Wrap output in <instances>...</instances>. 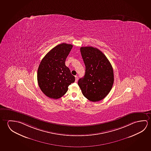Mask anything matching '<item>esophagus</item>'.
<instances>
[{
    "label": "esophagus",
    "mask_w": 151,
    "mask_h": 151,
    "mask_svg": "<svg viewBox=\"0 0 151 151\" xmlns=\"http://www.w3.org/2000/svg\"><path fill=\"white\" fill-rule=\"evenodd\" d=\"M77 81H78V77L75 76V82H77Z\"/></svg>",
    "instance_id": "34e87169"
}]
</instances>
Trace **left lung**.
Returning a JSON list of instances; mask_svg holds the SVG:
<instances>
[{"label":"left lung","instance_id":"8db88e82","mask_svg":"<svg viewBox=\"0 0 151 151\" xmlns=\"http://www.w3.org/2000/svg\"><path fill=\"white\" fill-rule=\"evenodd\" d=\"M80 50L85 74L78 84L86 99L93 102L99 101L106 96L113 86V67L106 56L96 48L82 47Z\"/></svg>","mask_w":151,"mask_h":151}]
</instances>
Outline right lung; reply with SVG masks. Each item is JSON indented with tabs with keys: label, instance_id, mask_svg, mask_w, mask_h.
<instances>
[{
	"label": "right lung",
	"instance_id": "add662e5",
	"mask_svg": "<svg viewBox=\"0 0 151 151\" xmlns=\"http://www.w3.org/2000/svg\"><path fill=\"white\" fill-rule=\"evenodd\" d=\"M73 45L62 43L54 47L42 58L37 71V81L42 93L47 97L58 99L74 83V76L65 65Z\"/></svg>",
	"mask_w": 151,
	"mask_h": 151
}]
</instances>
